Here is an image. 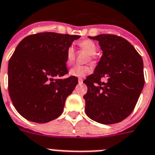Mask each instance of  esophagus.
I'll list each match as a JSON object with an SVG mask.
<instances>
[{
	"mask_svg": "<svg viewBox=\"0 0 155 155\" xmlns=\"http://www.w3.org/2000/svg\"><path fill=\"white\" fill-rule=\"evenodd\" d=\"M83 81H84V80H83V79H81V78H80V79L78 80V82H79V84H83Z\"/></svg>",
	"mask_w": 155,
	"mask_h": 155,
	"instance_id": "esophagus-1",
	"label": "esophagus"
}]
</instances>
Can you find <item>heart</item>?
<instances>
[{
	"instance_id": "obj_1",
	"label": "heart",
	"mask_w": 155,
	"mask_h": 155,
	"mask_svg": "<svg viewBox=\"0 0 155 155\" xmlns=\"http://www.w3.org/2000/svg\"><path fill=\"white\" fill-rule=\"evenodd\" d=\"M79 46L82 50L89 54L90 60L94 61L95 59V54L97 51V47L93 41L91 40H84L79 42ZM75 61V50L72 46H68L66 49L65 62L67 65L72 64ZM91 68L88 66H80L76 65L72 68L70 71V74L75 77H84L88 74L91 73Z\"/></svg>"
}]
</instances>
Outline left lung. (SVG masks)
Here are the masks:
<instances>
[{
    "label": "left lung",
    "instance_id": "left-lung-1",
    "mask_svg": "<svg viewBox=\"0 0 155 155\" xmlns=\"http://www.w3.org/2000/svg\"><path fill=\"white\" fill-rule=\"evenodd\" d=\"M98 41L102 56L86 78V114L100 124L122 121L133 111L144 86L143 62L133 45L114 35L89 37ZM105 78L106 81H102Z\"/></svg>",
    "mask_w": 155,
    "mask_h": 155
}]
</instances>
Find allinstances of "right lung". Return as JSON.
Instances as JSON below:
<instances>
[{
    "label": "right lung",
    "mask_w": 155,
    "mask_h": 155,
    "mask_svg": "<svg viewBox=\"0 0 155 155\" xmlns=\"http://www.w3.org/2000/svg\"><path fill=\"white\" fill-rule=\"evenodd\" d=\"M79 35L43 32L27 36L8 62V92L14 107L30 121L47 123L63 112L78 84L68 73L66 49ZM55 77L57 79H54Z\"/></svg>",
    "instance_id": "1"
}]
</instances>
